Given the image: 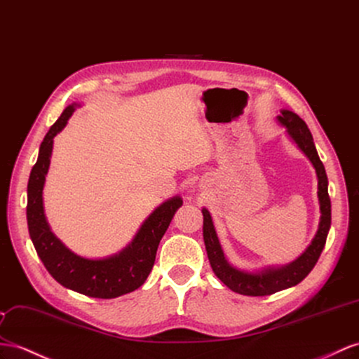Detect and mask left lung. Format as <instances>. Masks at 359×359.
<instances>
[{"label": "left lung", "instance_id": "1", "mask_svg": "<svg viewBox=\"0 0 359 359\" xmlns=\"http://www.w3.org/2000/svg\"><path fill=\"white\" fill-rule=\"evenodd\" d=\"M278 121L287 127V133L291 140L297 144L299 149L305 153L306 158L314 165L318 179V201H320V224L318 231L311 245L303 252L302 256L288 265L278 269H265L259 273H249L232 267L227 262L219 245L217 232L214 229L212 217L209 210L203 208V240L206 245L208 258L217 278L232 291L243 294V296H270L282 290H287L302 282L314 269L321 252L325 249L327 232L330 227V198L327 194V176L325 165L320 161L316 150L314 140L306 123L291 110H280Z\"/></svg>", "mask_w": 359, "mask_h": 359}]
</instances>
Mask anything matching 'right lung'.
<instances>
[{"label":"right lung","instance_id":"1","mask_svg":"<svg viewBox=\"0 0 359 359\" xmlns=\"http://www.w3.org/2000/svg\"><path fill=\"white\" fill-rule=\"evenodd\" d=\"M74 110L76 104L63 110L41 144L38 162L30 172L27 187V224L34 249L45 269L60 285L89 297L115 299L137 290L149 278L159 243L176 210L183 205V200L172 197L154 209L137 231L133 241L118 255L104 259H88L71 252L51 232L43 214L42 191L50 167L53 137L67 126Z\"/></svg>","mask_w":359,"mask_h":359}]
</instances>
